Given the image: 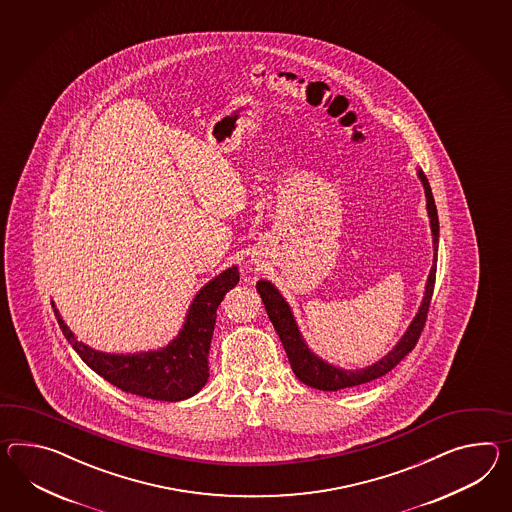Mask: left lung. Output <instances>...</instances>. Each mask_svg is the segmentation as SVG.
Masks as SVG:
<instances>
[{
    "label": "left lung",
    "mask_w": 512,
    "mask_h": 512,
    "mask_svg": "<svg viewBox=\"0 0 512 512\" xmlns=\"http://www.w3.org/2000/svg\"><path fill=\"white\" fill-rule=\"evenodd\" d=\"M418 177L422 181L425 190V200H427V214H429V222H431V233H433V266L427 277V285H425L424 300L420 309L416 312L414 320H412L409 329L405 331V335L401 337L398 344L388 351L387 355L381 361L374 362L372 366H366L361 370H344L337 368L324 359H320L316 353H312L307 342L303 340L300 333V327L294 320V314L290 311L287 301L279 294V290L270 283L261 279L257 283V292L261 294L264 309L268 312L270 322L274 324L277 335L283 342V348L287 351L288 361L292 366V372L300 379L301 383L309 385L318 390H327V392H337L340 388L357 387L362 383H370L381 375L388 374L399 361L411 353L412 348L416 346L418 338L424 331L425 320H427V312H429V303L433 298V288H435V277H437V251H438V214L437 205L433 192L429 187V181L425 177L422 170H418Z\"/></svg>",
    "instance_id": "1"
}]
</instances>
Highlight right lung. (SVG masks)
<instances>
[{"label":"right lung","mask_w":512,"mask_h":512,"mask_svg":"<svg viewBox=\"0 0 512 512\" xmlns=\"http://www.w3.org/2000/svg\"><path fill=\"white\" fill-rule=\"evenodd\" d=\"M240 281L237 266L216 275L196 294L179 335L166 346L140 353H105L79 342L55 309L63 335L88 368L129 394L159 401H181L198 394L209 379V349L216 309Z\"/></svg>","instance_id":"1"}]
</instances>
